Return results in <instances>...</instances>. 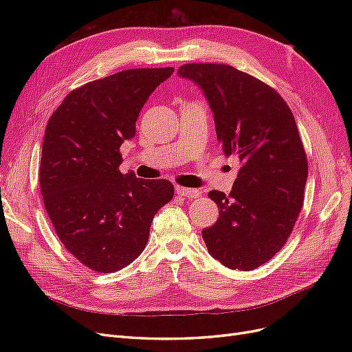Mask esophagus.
I'll use <instances>...</instances> for the list:
<instances>
[{
	"label": "esophagus",
	"mask_w": 352,
	"mask_h": 352,
	"mask_svg": "<svg viewBox=\"0 0 352 352\" xmlns=\"http://www.w3.org/2000/svg\"><path fill=\"white\" fill-rule=\"evenodd\" d=\"M176 192L182 197L186 198H198L202 192L199 189H194V188H185V186H176Z\"/></svg>",
	"instance_id": "1"
}]
</instances>
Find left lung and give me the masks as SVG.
Masks as SVG:
<instances>
[{"label":"left lung","instance_id":"obj_1","mask_svg":"<svg viewBox=\"0 0 352 352\" xmlns=\"http://www.w3.org/2000/svg\"><path fill=\"white\" fill-rule=\"evenodd\" d=\"M177 73L204 91L223 153L242 163L229 195L208 192L219 219L202 239L223 265L254 270L282 250L304 204L308 163L294 114L270 85L232 66L189 63Z\"/></svg>","mask_w":352,"mask_h":352}]
</instances>
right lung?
I'll list each match as a JSON object with an SVG mask.
<instances>
[{
    "label": "right lung",
    "mask_w": 352,
    "mask_h": 352,
    "mask_svg": "<svg viewBox=\"0 0 352 352\" xmlns=\"http://www.w3.org/2000/svg\"><path fill=\"white\" fill-rule=\"evenodd\" d=\"M173 67L129 69L73 89L45 127L41 194L65 248L98 273L140 257L157 211L172 201L166 179L123 175L120 145L135 135L148 97Z\"/></svg>",
    "instance_id": "add662e5"
}]
</instances>
